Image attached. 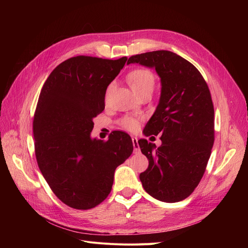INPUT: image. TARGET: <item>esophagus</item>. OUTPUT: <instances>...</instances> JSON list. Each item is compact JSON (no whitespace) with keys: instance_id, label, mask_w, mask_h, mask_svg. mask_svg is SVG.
Wrapping results in <instances>:
<instances>
[{"instance_id":"1","label":"esophagus","mask_w":248,"mask_h":248,"mask_svg":"<svg viewBox=\"0 0 248 248\" xmlns=\"http://www.w3.org/2000/svg\"><path fill=\"white\" fill-rule=\"evenodd\" d=\"M132 144H133V149H134V152H139L140 151V146L138 144V139L132 137Z\"/></svg>"}]
</instances>
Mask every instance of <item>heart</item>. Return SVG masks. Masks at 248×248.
<instances>
[{"label":"heart","instance_id":"obj_1","mask_svg":"<svg viewBox=\"0 0 248 248\" xmlns=\"http://www.w3.org/2000/svg\"><path fill=\"white\" fill-rule=\"evenodd\" d=\"M127 81H128L132 91L138 95L144 91H148V90L152 91L155 85V77L149 69L139 68L128 73ZM120 124H121L123 128L134 131L139 126V120L133 117H124L120 121Z\"/></svg>","mask_w":248,"mask_h":248}]
</instances>
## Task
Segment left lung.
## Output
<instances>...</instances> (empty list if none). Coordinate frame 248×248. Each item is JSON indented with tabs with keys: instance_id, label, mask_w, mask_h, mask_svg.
Returning <instances> with one entry per match:
<instances>
[{
	"instance_id": "8db88e82",
	"label": "left lung",
	"mask_w": 248,
	"mask_h": 248,
	"mask_svg": "<svg viewBox=\"0 0 248 248\" xmlns=\"http://www.w3.org/2000/svg\"><path fill=\"white\" fill-rule=\"evenodd\" d=\"M127 64L154 68L160 78L158 106L148 121L146 137L161 134V145L140 140L149 159L140 175L154 199L176 202L189 197L204 175L214 142V108L200 71L175 52L155 50L132 56Z\"/></svg>"
}]
</instances>
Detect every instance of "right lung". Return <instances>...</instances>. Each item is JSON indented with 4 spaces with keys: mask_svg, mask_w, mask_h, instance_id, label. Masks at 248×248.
<instances>
[{
    "mask_svg": "<svg viewBox=\"0 0 248 248\" xmlns=\"http://www.w3.org/2000/svg\"><path fill=\"white\" fill-rule=\"evenodd\" d=\"M126 61L73 57L42 87L33 122L36 159L50 189L71 208L91 209L106 200L117 167L133 151L123 131L110 133L107 141L91 138L108 86Z\"/></svg>",
    "mask_w": 248,
    "mask_h": 248,
    "instance_id": "add662e5",
    "label": "right lung"
}]
</instances>
